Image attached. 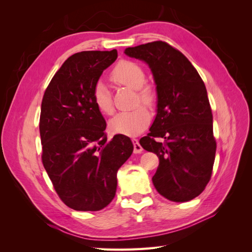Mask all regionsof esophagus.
Masks as SVG:
<instances>
[{
	"label": "esophagus",
	"mask_w": 252,
	"mask_h": 252,
	"mask_svg": "<svg viewBox=\"0 0 252 252\" xmlns=\"http://www.w3.org/2000/svg\"><path fill=\"white\" fill-rule=\"evenodd\" d=\"M132 143H133V152H134V154H141V152L143 151V148L140 145L139 141L136 139H132Z\"/></svg>",
	"instance_id": "1"
}]
</instances>
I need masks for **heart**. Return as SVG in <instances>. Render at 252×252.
Listing matches in <instances>:
<instances>
[{
    "label": "heart",
    "instance_id": "1",
    "mask_svg": "<svg viewBox=\"0 0 252 252\" xmlns=\"http://www.w3.org/2000/svg\"><path fill=\"white\" fill-rule=\"evenodd\" d=\"M110 80L119 86H125L136 90V95L144 104H154L156 94L149 85H145L146 74L143 68L131 61H121L110 73ZM94 102L96 108L104 114H112L114 107L109 90L104 84L98 83L94 91ZM150 122V113L144 107L138 106L130 111L117 114L109 123L113 132L135 135L142 132Z\"/></svg>",
    "mask_w": 252,
    "mask_h": 252
}]
</instances>
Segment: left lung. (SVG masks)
I'll return each mask as SVG.
<instances>
[{
    "instance_id": "8db88e82",
    "label": "left lung",
    "mask_w": 252,
    "mask_h": 252,
    "mask_svg": "<svg viewBox=\"0 0 252 252\" xmlns=\"http://www.w3.org/2000/svg\"><path fill=\"white\" fill-rule=\"evenodd\" d=\"M124 52L149 66L157 86V116L150 132L140 140L141 146L159 159L152 183L167 200H192L208 184L217 150L205 84L189 60L166 42L128 47Z\"/></svg>"
}]
</instances>
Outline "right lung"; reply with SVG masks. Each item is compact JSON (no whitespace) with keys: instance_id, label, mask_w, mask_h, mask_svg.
Segmentation results:
<instances>
[{"instance_id":"1","label":"right lung","mask_w":252,"mask_h":252,"mask_svg":"<svg viewBox=\"0 0 252 252\" xmlns=\"http://www.w3.org/2000/svg\"><path fill=\"white\" fill-rule=\"evenodd\" d=\"M118 51H82L53 75L42 101V162L60 199L79 211L105 208L117 191V172L133 151L131 140L109 141L106 122L94 102L103 71Z\"/></svg>"}]
</instances>
